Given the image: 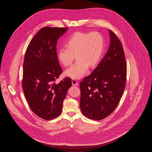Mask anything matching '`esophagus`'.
<instances>
[{"mask_svg":"<svg viewBox=\"0 0 152 152\" xmlns=\"http://www.w3.org/2000/svg\"><path fill=\"white\" fill-rule=\"evenodd\" d=\"M72 83L73 86H77L78 85V83L76 80H72Z\"/></svg>","mask_w":152,"mask_h":152,"instance_id":"esophagus-1","label":"esophagus"}]
</instances>
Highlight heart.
I'll return each instance as SVG.
<instances>
[{"mask_svg": "<svg viewBox=\"0 0 152 152\" xmlns=\"http://www.w3.org/2000/svg\"><path fill=\"white\" fill-rule=\"evenodd\" d=\"M65 45L66 48H60L57 51L58 60L67 66L72 64L76 56L77 61L65 73L73 79H80L88 72L89 66L94 67L99 63L104 50V39L98 32H76L66 41Z\"/></svg>", "mask_w": 152, "mask_h": 152, "instance_id": "b5f03b06", "label": "heart"}]
</instances>
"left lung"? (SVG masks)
Instances as JSON below:
<instances>
[{"label": "left lung", "instance_id": "8db88e82", "mask_svg": "<svg viewBox=\"0 0 152 152\" xmlns=\"http://www.w3.org/2000/svg\"><path fill=\"white\" fill-rule=\"evenodd\" d=\"M108 50L92 73L80 83V108L83 115L100 120L110 115L122 96L126 84V63L123 45L109 30Z\"/></svg>", "mask_w": 152, "mask_h": 152}]
</instances>
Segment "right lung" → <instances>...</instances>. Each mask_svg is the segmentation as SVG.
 Returning a JSON list of instances; mask_svg holds the SVG:
<instances>
[{"label":"right lung","instance_id":"obj_1","mask_svg":"<svg viewBox=\"0 0 152 152\" xmlns=\"http://www.w3.org/2000/svg\"><path fill=\"white\" fill-rule=\"evenodd\" d=\"M68 28L45 27L31 40L23 62L22 87L32 111L50 120L59 116L68 89L69 77L55 83L63 72L57 58L56 44Z\"/></svg>","mask_w":152,"mask_h":152}]
</instances>
